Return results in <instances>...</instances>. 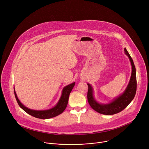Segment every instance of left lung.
<instances>
[{
	"instance_id": "obj_1",
	"label": "left lung",
	"mask_w": 149,
	"mask_h": 149,
	"mask_svg": "<svg viewBox=\"0 0 149 149\" xmlns=\"http://www.w3.org/2000/svg\"><path fill=\"white\" fill-rule=\"evenodd\" d=\"M124 54L128 56L132 65V74L130 81L124 91L113 99L111 102L106 104L98 102L94 95V88L91 85L87 83L88 90L87 94L88 101L93 109L97 112L104 115H113L123 110L133 100L137 88L136 71L133 61L129 53L124 48Z\"/></svg>"
}]
</instances>
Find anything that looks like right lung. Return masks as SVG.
<instances>
[{
	"instance_id": "1",
	"label": "right lung",
	"mask_w": 149,
	"mask_h": 149,
	"mask_svg": "<svg viewBox=\"0 0 149 149\" xmlns=\"http://www.w3.org/2000/svg\"><path fill=\"white\" fill-rule=\"evenodd\" d=\"M75 83L74 82L68 85V86L63 87L62 91L61 97L58 100V102L56 104V105L54 106V107L47 110H32L26 107V106H25L18 99L15 90V87H14V93H15V95L16 101L19 105L20 106V107L22 110H24L26 113L38 118L48 119V118L55 117L61 114L63 112V111L65 110L68 104L70 94L75 86Z\"/></svg>"
}]
</instances>
